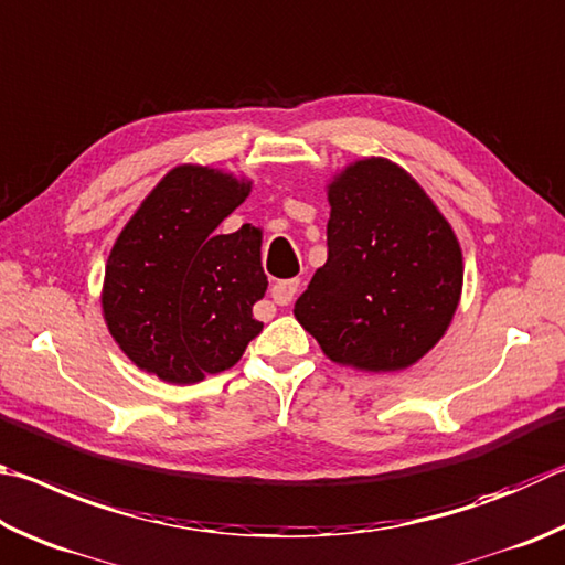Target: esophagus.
<instances>
[{
	"mask_svg": "<svg viewBox=\"0 0 565 565\" xmlns=\"http://www.w3.org/2000/svg\"><path fill=\"white\" fill-rule=\"evenodd\" d=\"M300 290V280H277L273 285V300L277 305H290Z\"/></svg>",
	"mask_w": 565,
	"mask_h": 565,
	"instance_id": "1",
	"label": "esophagus"
}]
</instances>
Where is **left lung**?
I'll return each instance as SVG.
<instances>
[{"mask_svg": "<svg viewBox=\"0 0 565 565\" xmlns=\"http://www.w3.org/2000/svg\"><path fill=\"white\" fill-rule=\"evenodd\" d=\"M328 198V263L295 302V318L332 362L367 372L409 367L457 312V235L419 183L387 158L348 166Z\"/></svg>", "mask_w": 565, "mask_h": 565, "instance_id": "8db88e82", "label": "left lung"}]
</instances>
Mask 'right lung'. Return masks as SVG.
<instances>
[{"label": "right lung", "mask_w": 565, "mask_h": 565, "mask_svg": "<svg viewBox=\"0 0 565 565\" xmlns=\"http://www.w3.org/2000/svg\"><path fill=\"white\" fill-rule=\"evenodd\" d=\"M250 183L203 166H178L118 235L106 263L104 318L138 367L171 384L201 382L243 358L263 322L260 231L221 235Z\"/></svg>", "instance_id": "1"}]
</instances>
